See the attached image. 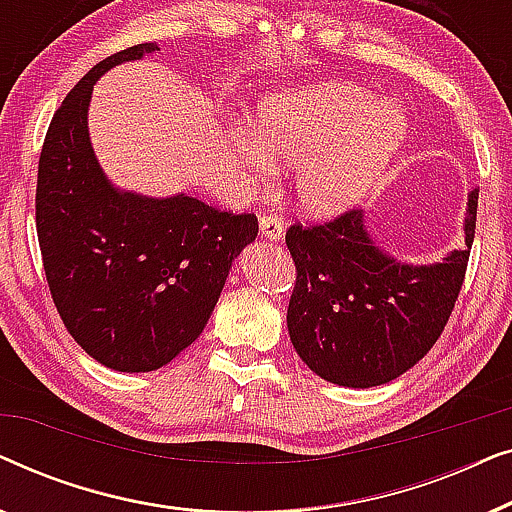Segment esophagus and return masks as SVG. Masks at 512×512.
Masks as SVG:
<instances>
[{
	"label": "esophagus",
	"instance_id": "obj_1",
	"mask_svg": "<svg viewBox=\"0 0 512 512\" xmlns=\"http://www.w3.org/2000/svg\"><path fill=\"white\" fill-rule=\"evenodd\" d=\"M258 228H261V235L268 237L270 242L282 240V235H284V221H282V216H277V214H263L261 221H258Z\"/></svg>",
	"mask_w": 512,
	"mask_h": 512
}]
</instances>
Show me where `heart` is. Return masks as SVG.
<instances>
[{"label": "heart", "instance_id": "1", "mask_svg": "<svg viewBox=\"0 0 512 512\" xmlns=\"http://www.w3.org/2000/svg\"><path fill=\"white\" fill-rule=\"evenodd\" d=\"M405 116L394 104L345 81L317 83L268 97L240 156L254 177L270 165L293 167L296 198L307 212L352 205L401 149Z\"/></svg>", "mask_w": 512, "mask_h": 512}]
</instances>
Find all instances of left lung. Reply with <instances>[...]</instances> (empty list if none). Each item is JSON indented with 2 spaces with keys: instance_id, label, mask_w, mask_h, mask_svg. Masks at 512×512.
<instances>
[{
  "instance_id": "obj_1",
  "label": "left lung",
  "mask_w": 512,
  "mask_h": 512,
  "mask_svg": "<svg viewBox=\"0 0 512 512\" xmlns=\"http://www.w3.org/2000/svg\"><path fill=\"white\" fill-rule=\"evenodd\" d=\"M478 191L468 195L466 249L436 265H403L370 240L361 209L324 223L296 221L286 324L300 359L340 387H377L415 366L443 333L464 284Z\"/></svg>"
}]
</instances>
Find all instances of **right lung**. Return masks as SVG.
Listing matches in <instances>:
<instances>
[{
    "label": "right lung",
    "instance_id": "add662e5",
    "mask_svg": "<svg viewBox=\"0 0 512 512\" xmlns=\"http://www.w3.org/2000/svg\"><path fill=\"white\" fill-rule=\"evenodd\" d=\"M158 51L137 44L95 65L53 114L39 156L37 235L53 303L102 366L149 373L198 340L233 258L258 235L256 214L198 198L121 193L88 137L93 83L114 65Z\"/></svg>",
    "mask_w": 512,
    "mask_h": 512
}]
</instances>
